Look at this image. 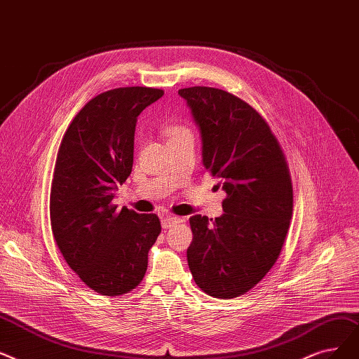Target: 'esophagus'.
Returning a JSON list of instances; mask_svg holds the SVG:
<instances>
[{"label":"esophagus","instance_id":"esophagus-1","mask_svg":"<svg viewBox=\"0 0 359 359\" xmlns=\"http://www.w3.org/2000/svg\"><path fill=\"white\" fill-rule=\"evenodd\" d=\"M178 222H181V219L177 216H165V217H162V228L168 229L174 224H178Z\"/></svg>","mask_w":359,"mask_h":359}]
</instances>
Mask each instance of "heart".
<instances>
[{"label": "heart", "instance_id": "1", "mask_svg": "<svg viewBox=\"0 0 359 359\" xmlns=\"http://www.w3.org/2000/svg\"><path fill=\"white\" fill-rule=\"evenodd\" d=\"M169 134H170V139H174V137H180V135H184V134H191V131L184 126L174 124L169 127Z\"/></svg>", "mask_w": 359, "mask_h": 359}]
</instances>
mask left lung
Returning a JSON list of instances; mask_svg holds the SVG:
<instances>
[{
    "instance_id": "1",
    "label": "left lung",
    "mask_w": 359,
    "mask_h": 359,
    "mask_svg": "<svg viewBox=\"0 0 359 359\" xmlns=\"http://www.w3.org/2000/svg\"><path fill=\"white\" fill-rule=\"evenodd\" d=\"M201 137L203 165L226 193L224 215L190 217L187 260L194 282L215 298H235L276 263L292 217V182L283 151L262 115L215 88L178 90Z\"/></svg>"
}]
</instances>
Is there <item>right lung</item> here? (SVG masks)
I'll list each match as a JSON object with an SVG mask.
<instances>
[{
  "label": "right lung",
  "instance_id": "right-lung-1",
  "mask_svg": "<svg viewBox=\"0 0 359 359\" xmlns=\"http://www.w3.org/2000/svg\"><path fill=\"white\" fill-rule=\"evenodd\" d=\"M163 96L151 88H119L89 100L67 128L50 185L55 243L93 291L116 297L137 286L161 233L156 215L112 203L133 169L134 131L142 111Z\"/></svg>",
  "mask_w": 359,
  "mask_h": 359
}]
</instances>
